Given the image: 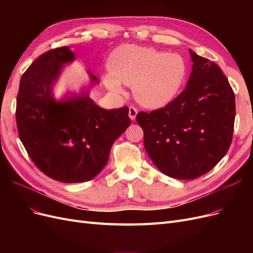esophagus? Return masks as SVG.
<instances>
[{
	"label": "esophagus",
	"instance_id": "obj_1",
	"mask_svg": "<svg viewBox=\"0 0 253 253\" xmlns=\"http://www.w3.org/2000/svg\"><path fill=\"white\" fill-rule=\"evenodd\" d=\"M137 113H138V110H137L136 108H134V106H129V109H128V117L131 118V120H135Z\"/></svg>",
	"mask_w": 253,
	"mask_h": 253
}]
</instances>
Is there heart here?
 <instances>
[{
    "label": "heart",
    "mask_w": 253,
    "mask_h": 253,
    "mask_svg": "<svg viewBox=\"0 0 253 253\" xmlns=\"http://www.w3.org/2000/svg\"><path fill=\"white\" fill-rule=\"evenodd\" d=\"M104 76L106 87L122 94L121 83L133 87L136 101L149 109L169 104L179 94L187 77V64L178 53L125 44L114 50Z\"/></svg>",
    "instance_id": "1"
}]
</instances>
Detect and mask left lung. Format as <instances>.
Here are the masks:
<instances>
[{
	"mask_svg": "<svg viewBox=\"0 0 253 253\" xmlns=\"http://www.w3.org/2000/svg\"><path fill=\"white\" fill-rule=\"evenodd\" d=\"M193 66L185 90L165 108L139 112L143 144L164 174L194 179L208 173L230 147L233 89L220 68L190 49Z\"/></svg>",
	"mask_w": 253,
	"mask_h": 253,
	"instance_id": "8db88e82",
	"label": "left lung"
}]
</instances>
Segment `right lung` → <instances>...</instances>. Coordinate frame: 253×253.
Masks as SVG:
<instances>
[{"label": "right lung", "mask_w": 253, "mask_h": 253, "mask_svg": "<svg viewBox=\"0 0 253 253\" xmlns=\"http://www.w3.org/2000/svg\"><path fill=\"white\" fill-rule=\"evenodd\" d=\"M74 59L67 46L36 59L21 78L16 110L20 139L34 164L48 177L68 183L100 173L114 141L131 125L127 106L103 110L88 89L62 101L53 99V83ZM88 74L93 86L99 80Z\"/></svg>", "instance_id": "add662e5"}]
</instances>
